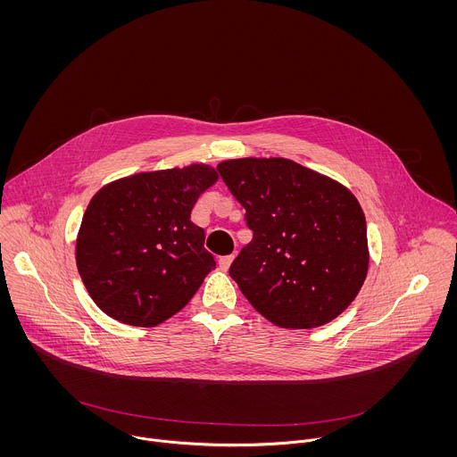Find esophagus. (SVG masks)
<instances>
[{"mask_svg": "<svg viewBox=\"0 0 457 457\" xmlns=\"http://www.w3.org/2000/svg\"><path fill=\"white\" fill-rule=\"evenodd\" d=\"M234 261V255H225V257H220V261H218V265H220V269H223V270H227L228 267H230V263Z\"/></svg>", "mask_w": 457, "mask_h": 457, "instance_id": "34e87169", "label": "esophagus"}]
</instances>
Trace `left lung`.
I'll return each mask as SVG.
<instances>
[{"mask_svg": "<svg viewBox=\"0 0 457 457\" xmlns=\"http://www.w3.org/2000/svg\"><path fill=\"white\" fill-rule=\"evenodd\" d=\"M216 169L253 232L228 270L250 304L285 328L324 326L341 315L370 262L357 198L285 158L227 160Z\"/></svg>", "mask_w": 457, "mask_h": 457, "instance_id": "8db88e82", "label": "left lung"}]
</instances>
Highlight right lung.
Listing matches in <instances>:
<instances>
[{
  "instance_id": "right-lung-1",
  "label": "right lung",
  "mask_w": 457,
  "mask_h": 457,
  "mask_svg": "<svg viewBox=\"0 0 457 457\" xmlns=\"http://www.w3.org/2000/svg\"><path fill=\"white\" fill-rule=\"evenodd\" d=\"M216 170L142 172L91 198L77 237V269L95 304L123 324L154 327L181 312L216 267L190 220Z\"/></svg>"
}]
</instances>
